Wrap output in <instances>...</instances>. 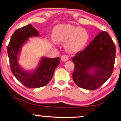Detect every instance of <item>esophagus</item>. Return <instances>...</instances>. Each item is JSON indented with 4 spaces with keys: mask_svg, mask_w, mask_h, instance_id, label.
Here are the masks:
<instances>
[{
    "mask_svg": "<svg viewBox=\"0 0 121 121\" xmlns=\"http://www.w3.org/2000/svg\"><path fill=\"white\" fill-rule=\"evenodd\" d=\"M69 56H67V55H63V56L61 57V60L64 62L68 61L69 60Z\"/></svg>",
    "mask_w": 121,
    "mask_h": 121,
    "instance_id": "obj_1",
    "label": "esophagus"
}]
</instances>
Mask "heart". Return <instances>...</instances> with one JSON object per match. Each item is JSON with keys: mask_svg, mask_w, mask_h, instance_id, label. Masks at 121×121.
Wrapping results in <instances>:
<instances>
[{"mask_svg": "<svg viewBox=\"0 0 121 121\" xmlns=\"http://www.w3.org/2000/svg\"><path fill=\"white\" fill-rule=\"evenodd\" d=\"M53 38L57 43L65 42V48L66 51L74 53L84 49L89 37L87 30L84 28L64 25L55 29Z\"/></svg>", "mask_w": 121, "mask_h": 121, "instance_id": "obj_1", "label": "heart"}]
</instances>
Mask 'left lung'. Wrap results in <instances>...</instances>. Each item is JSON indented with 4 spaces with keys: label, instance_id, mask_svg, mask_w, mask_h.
Here are the masks:
<instances>
[{
    "label": "left lung",
    "instance_id": "left-lung-1",
    "mask_svg": "<svg viewBox=\"0 0 121 121\" xmlns=\"http://www.w3.org/2000/svg\"><path fill=\"white\" fill-rule=\"evenodd\" d=\"M116 55V45L109 35L101 32L84 51L72 58L73 81L81 88L97 89L113 73Z\"/></svg>",
    "mask_w": 121,
    "mask_h": 121
}]
</instances>
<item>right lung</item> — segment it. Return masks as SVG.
<instances>
[{
	"mask_svg": "<svg viewBox=\"0 0 121 121\" xmlns=\"http://www.w3.org/2000/svg\"><path fill=\"white\" fill-rule=\"evenodd\" d=\"M39 36L36 29L31 24H28L15 30L7 47L9 65L13 76L29 88H38L48 84L60 64L59 57L51 59L42 57L34 70H24L19 65L18 61L22 47L28 41L29 38Z\"/></svg>",
	"mask_w": 121,
	"mask_h": 121,
	"instance_id": "1",
	"label": "right lung"
}]
</instances>
